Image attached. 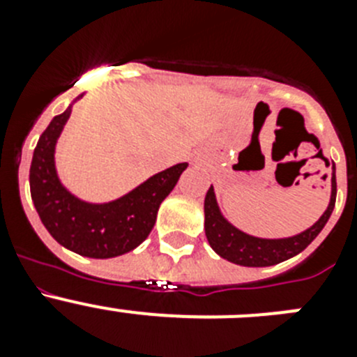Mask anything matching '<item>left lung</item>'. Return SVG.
I'll return each instance as SVG.
<instances>
[{
  "mask_svg": "<svg viewBox=\"0 0 357 357\" xmlns=\"http://www.w3.org/2000/svg\"><path fill=\"white\" fill-rule=\"evenodd\" d=\"M331 166H333V172H331L329 206L318 218V222L288 238H257V236H250L239 230L223 216L222 209L218 206L214 188L211 185L206 195V202H204V214H206L204 227H206V236L211 248L230 263L250 268L273 266L301 254L309 243L320 234V230L326 227L333 214L334 202H336V166L334 162H331Z\"/></svg>",
  "mask_w": 357,
  "mask_h": 357,
  "instance_id": "left-lung-1",
  "label": "left lung"
}]
</instances>
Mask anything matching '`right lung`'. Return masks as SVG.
I'll return each mask as SVG.
<instances>
[{
    "instance_id": "obj_1",
    "label": "right lung",
    "mask_w": 357,
    "mask_h": 357,
    "mask_svg": "<svg viewBox=\"0 0 357 357\" xmlns=\"http://www.w3.org/2000/svg\"><path fill=\"white\" fill-rule=\"evenodd\" d=\"M84 94L55 116L39 137L31 157L30 193L40 222L56 243L84 257L109 259L134 250L148 238L160 204L173 191L188 162L151 175L116 200L96 204L73 195L56 173L55 150L73 105Z\"/></svg>"
}]
</instances>
